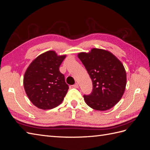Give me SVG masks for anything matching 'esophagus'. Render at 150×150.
<instances>
[{
	"instance_id": "1",
	"label": "esophagus",
	"mask_w": 150,
	"mask_h": 150,
	"mask_svg": "<svg viewBox=\"0 0 150 150\" xmlns=\"http://www.w3.org/2000/svg\"><path fill=\"white\" fill-rule=\"evenodd\" d=\"M73 87L75 88H78L79 87V84L78 83H76L73 85Z\"/></svg>"
}]
</instances>
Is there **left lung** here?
I'll return each instance as SVG.
<instances>
[{
  "mask_svg": "<svg viewBox=\"0 0 150 150\" xmlns=\"http://www.w3.org/2000/svg\"><path fill=\"white\" fill-rule=\"evenodd\" d=\"M93 81V91L84 95L86 103L98 111H106L120 101L126 85V73L122 62L111 52L93 48L78 54Z\"/></svg>",
  "mask_w": 150,
  "mask_h": 150,
  "instance_id": "8db88e82",
  "label": "left lung"
}]
</instances>
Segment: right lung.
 Returning <instances> with one entry per match:
<instances>
[{
    "label": "right lung",
    "instance_id": "obj_1",
    "mask_svg": "<svg viewBox=\"0 0 150 150\" xmlns=\"http://www.w3.org/2000/svg\"><path fill=\"white\" fill-rule=\"evenodd\" d=\"M66 55L54 51L40 54L32 62L24 76V87L29 100L42 110H49L62 102L69 89L59 66Z\"/></svg>",
    "mask_w": 150,
    "mask_h": 150
}]
</instances>
